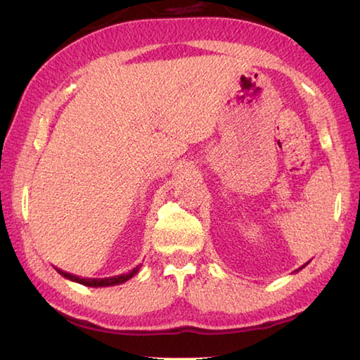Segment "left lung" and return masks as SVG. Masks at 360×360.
I'll use <instances>...</instances> for the list:
<instances>
[{
  "instance_id": "1",
  "label": "left lung",
  "mask_w": 360,
  "mask_h": 360,
  "mask_svg": "<svg viewBox=\"0 0 360 360\" xmlns=\"http://www.w3.org/2000/svg\"><path fill=\"white\" fill-rule=\"evenodd\" d=\"M308 264H309V262H307V264H304V265H302V266H300V268H297V270H295V271H294V273H297V271H300V270H302V268H304V266H307V265H308Z\"/></svg>"
}]
</instances>
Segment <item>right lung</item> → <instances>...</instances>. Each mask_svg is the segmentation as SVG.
Here are the masks:
<instances>
[{"instance_id": "1", "label": "right lung", "mask_w": 360, "mask_h": 360, "mask_svg": "<svg viewBox=\"0 0 360 360\" xmlns=\"http://www.w3.org/2000/svg\"><path fill=\"white\" fill-rule=\"evenodd\" d=\"M143 265L139 264L136 265L133 270L127 271V273H122V275H115V276H109V278H81V276H76V275H71V273H66L63 270H58L57 271L62 275L63 278L70 279V281H75V283H79L82 285H87V288H109V285H117V284H122L125 281H129L130 278H133L136 275V273L139 271V268H141Z\"/></svg>"}]
</instances>
